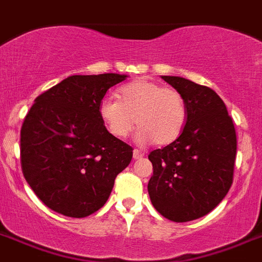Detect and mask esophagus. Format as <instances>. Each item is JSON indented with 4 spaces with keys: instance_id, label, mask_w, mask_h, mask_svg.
<instances>
[{
    "instance_id": "obj_1",
    "label": "esophagus",
    "mask_w": 262,
    "mask_h": 262,
    "mask_svg": "<svg viewBox=\"0 0 262 262\" xmlns=\"http://www.w3.org/2000/svg\"><path fill=\"white\" fill-rule=\"evenodd\" d=\"M133 156H134V159H135V160H139V159H142L143 156H144V152H142L140 149H134Z\"/></svg>"
}]
</instances>
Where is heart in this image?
<instances>
[{
    "label": "heart",
    "mask_w": 262,
    "mask_h": 262,
    "mask_svg": "<svg viewBox=\"0 0 262 262\" xmlns=\"http://www.w3.org/2000/svg\"><path fill=\"white\" fill-rule=\"evenodd\" d=\"M119 100L103 98L98 113L110 133L126 138L139 128L138 139L167 146L175 142L187 122V104L183 94L173 87H162L154 80L138 79L118 91Z\"/></svg>",
    "instance_id": "obj_1"
}]
</instances>
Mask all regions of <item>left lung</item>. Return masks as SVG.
I'll use <instances>...</instances> for the list:
<instances>
[{
  "instance_id": "8db88e82",
  "label": "left lung",
  "mask_w": 262,
  "mask_h": 262,
  "mask_svg": "<svg viewBox=\"0 0 262 262\" xmlns=\"http://www.w3.org/2000/svg\"><path fill=\"white\" fill-rule=\"evenodd\" d=\"M162 78L183 94L187 122L175 142L148 155L154 168L148 195L165 219L185 223L209 213L225 198L237 140L225 103L212 89L182 77Z\"/></svg>"
}]
</instances>
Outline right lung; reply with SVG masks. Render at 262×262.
<instances>
[{"label":"right lung","instance_id":"right-lung-1","mask_svg":"<svg viewBox=\"0 0 262 262\" xmlns=\"http://www.w3.org/2000/svg\"><path fill=\"white\" fill-rule=\"evenodd\" d=\"M124 74L71 75L35 98L21 128V164L45 205L86 217L106 204L133 148L107 131L98 113Z\"/></svg>","mask_w":262,"mask_h":262}]
</instances>
